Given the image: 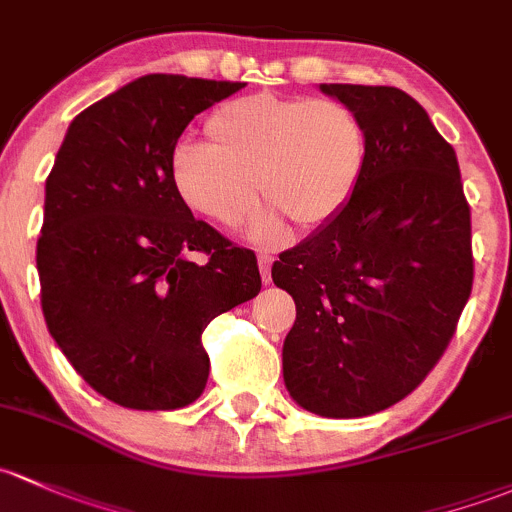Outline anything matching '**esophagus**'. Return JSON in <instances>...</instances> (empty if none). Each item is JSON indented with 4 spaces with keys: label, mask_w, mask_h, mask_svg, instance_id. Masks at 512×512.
Here are the masks:
<instances>
[{
    "label": "esophagus",
    "mask_w": 512,
    "mask_h": 512,
    "mask_svg": "<svg viewBox=\"0 0 512 512\" xmlns=\"http://www.w3.org/2000/svg\"><path fill=\"white\" fill-rule=\"evenodd\" d=\"M272 262L274 257L272 255H257V265H260V274H262V282L270 284L272 282Z\"/></svg>",
    "instance_id": "obj_1"
}]
</instances>
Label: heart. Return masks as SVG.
I'll return each mask as SVG.
<instances>
[{
	"instance_id": "b5f03b06",
	"label": "heart",
	"mask_w": 512,
	"mask_h": 512,
	"mask_svg": "<svg viewBox=\"0 0 512 512\" xmlns=\"http://www.w3.org/2000/svg\"><path fill=\"white\" fill-rule=\"evenodd\" d=\"M206 144L181 142L169 157V181L191 213L235 228L255 206L270 203L247 228L255 242L284 235V215L304 230L336 218L368 164L363 120L331 98L257 93L223 102L203 125Z\"/></svg>"
}]
</instances>
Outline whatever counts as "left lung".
Masks as SVG:
<instances>
[{
	"label": "left lung",
	"instance_id": "left-lung-1",
	"mask_svg": "<svg viewBox=\"0 0 512 512\" xmlns=\"http://www.w3.org/2000/svg\"><path fill=\"white\" fill-rule=\"evenodd\" d=\"M368 132L348 206L282 252L272 279L297 304L284 385L333 419L387 410L427 378L473 284L459 161L417 100L387 85L321 83Z\"/></svg>",
	"mask_w": 512,
	"mask_h": 512
}]
</instances>
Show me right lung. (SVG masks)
Segmentation results:
<instances>
[{
    "label": "right lung",
    "instance_id": "1",
    "mask_svg": "<svg viewBox=\"0 0 512 512\" xmlns=\"http://www.w3.org/2000/svg\"><path fill=\"white\" fill-rule=\"evenodd\" d=\"M240 88L142 75L80 112L53 161L36 245L43 319L80 378L115 405H191L211 368L203 328L260 294L255 252L193 218L169 181L188 122Z\"/></svg>",
    "mask_w": 512,
    "mask_h": 512
}]
</instances>
